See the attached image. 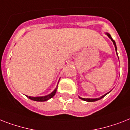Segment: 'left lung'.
Here are the masks:
<instances>
[{
	"label": "left lung",
	"mask_w": 130,
	"mask_h": 130,
	"mask_svg": "<svg viewBox=\"0 0 130 130\" xmlns=\"http://www.w3.org/2000/svg\"><path fill=\"white\" fill-rule=\"evenodd\" d=\"M106 34H107V35L108 36V37H109V39H111V40L112 41L113 43V45H114L115 48H116V54H117V55H118V53H117V47H116V42H115V41H114V40L113 39L112 37H111V36L110 35V34H109V33H106ZM118 59H119V58H118ZM110 91H109V92H110ZM109 92L107 93H105V95H103V96H102V97H100V98H94V99H93V98H81V97H79V98L80 99H81V100H84V101H86V102H95V101H98V100H100V99H102V98H103V97H105V96L106 95L108 94V93H109Z\"/></svg>",
	"instance_id": "obj_1"
}]
</instances>
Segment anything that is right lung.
Wrapping results in <instances>:
<instances>
[{"mask_svg": "<svg viewBox=\"0 0 130 130\" xmlns=\"http://www.w3.org/2000/svg\"><path fill=\"white\" fill-rule=\"evenodd\" d=\"M57 89V87L55 88V89L52 93H51L50 94L47 95L46 96H43V97H30V96L27 95V97L29 98V99H30V100H33V101H36V102H45V101H47L48 100L53 98L55 95Z\"/></svg>", "mask_w": 130, "mask_h": 130, "instance_id": "obj_1", "label": "right lung"}]
</instances>
